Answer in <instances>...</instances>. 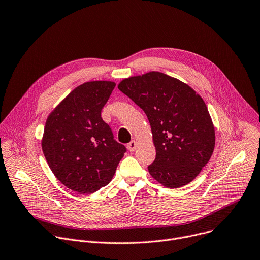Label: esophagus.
I'll return each mask as SVG.
<instances>
[{
    "label": "esophagus",
    "mask_w": 260,
    "mask_h": 260,
    "mask_svg": "<svg viewBox=\"0 0 260 260\" xmlns=\"http://www.w3.org/2000/svg\"><path fill=\"white\" fill-rule=\"evenodd\" d=\"M127 149H128V151H131V152L135 151V150L137 149V142H136V141H131V142L127 144Z\"/></svg>",
    "instance_id": "34e87169"
}]
</instances>
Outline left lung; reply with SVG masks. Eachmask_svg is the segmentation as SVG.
<instances>
[{
    "instance_id": "1",
    "label": "left lung",
    "mask_w": 260,
    "mask_h": 260,
    "mask_svg": "<svg viewBox=\"0 0 260 260\" xmlns=\"http://www.w3.org/2000/svg\"><path fill=\"white\" fill-rule=\"evenodd\" d=\"M118 89L149 119L156 148L150 175L171 189L191 183L209 161L215 144L203 99L188 84L157 71L125 78Z\"/></svg>"
}]
</instances>
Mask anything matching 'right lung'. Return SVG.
I'll use <instances>...</instances> for the list:
<instances>
[{"label":"right lung","instance_id":"1","mask_svg":"<svg viewBox=\"0 0 260 260\" xmlns=\"http://www.w3.org/2000/svg\"><path fill=\"white\" fill-rule=\"evenodd\" d=\"M114 88L112 81L84 82L47 119L44 155L55 177L74 192L91 194L108 185L126 152L101 117Z\"/></svg>","mask_w":260,"mask_h":260}]
</instances>
